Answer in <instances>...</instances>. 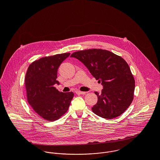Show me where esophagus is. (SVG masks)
<instances>
[{
	"label": "esophagus",
	"instance_id": "1",
	"mask_svg": "<svg viewBox=\"0 0 160 160\" xmlns=\"http://www.w3.org/2000/svg\"><path fill=\"white\" fill-rule=\"evenodd\" d=\"M76 93L78 94V95H84V94H86V92H81L78 91L76 92Z\"/></svg>",
	"mask_w": 160,
	"mask_h": 160
}]
</instances>
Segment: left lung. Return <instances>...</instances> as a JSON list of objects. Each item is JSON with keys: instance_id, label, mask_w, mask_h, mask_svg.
Listing matches in <instances>:
<instances>
[{"instance_id": "1", "label": "left lung", "mask_w": 160, "mask_h": 160, "mask_svg": "<svg viewBox=\"0 0 160 160\" xmlns=\"http://www.w3.org/2000/svg\"><path fill=\"white\" fill-rule=\"evenodd\" d=\"M81 62L92 75L102 83L101 94L92 108L95 114L113 119L122 114L134 98L135 80L127 62L121 57L102 49H89L71 54Z\"/></svg>"}]
</instances>
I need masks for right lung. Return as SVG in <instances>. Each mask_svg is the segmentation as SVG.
<instances>
[{
    "label": "right lung",
    "instance_id": "1",
    "mask_svg": "<svg viewBox=\"0 0 160 160\" xmlns=\"http://www.w3.org/2000/svg\"><path fill=\"white\" fill-rule=\"evenodd\" d=\"M70 53L46 57L32 62L25 76L27 99L32 110L43 119L53 121L68 110L74 97L72 92H60L54 87L57 71Z\"/></svg>",
    "mask_w": 160,
    "mask_h": 160
}]
</instances>
